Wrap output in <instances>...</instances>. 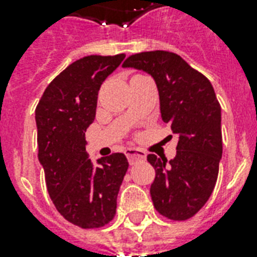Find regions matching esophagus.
<instances>
[{
	"label": "esophagus",
	"mask_w": 257,
	"mask_h": 257,
	"mask_svg": "<svg viewBox=\"0 0 257 257\" xmlns=\"http://www.w3.org/2000/svg\"><path fill=\"white\" fill-rule=\"evenodd\" d=\"M125 155L128 157V161L131 164H135L137 161L145 160V157H147V153L139 148H126L125 149Z\"/></svg>",
	"instance_id": "obj_1"
}]
</instances>
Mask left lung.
Listing matches in <instances>:
<instances>
[{"mask_svg":"<svg viewBox=\"0 0 257 257\" xmlns=\"http://www.w3.org/2000/svg\"><path fill=\"white\" fill-rule=\"evenodd\" d=\"M122 66L152 76L161 118L179 136L175 159L147 157L156 171L151 185L153 205L168 219L188 220L211 197L223 155L221 108L213 86L179 54L165 50L132 54Z\"/></svg>","mask_w":257,"mask_h":257,"instance_id":"left-lung-1","label":"left lung"}]
</instances>
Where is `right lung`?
<instances>
[{
	"label": "right lung",
	"instance_id": "add662e5",
	"mask_svg": "<svg viewBox=\"0 0 257 257\" xmlns=\"http://www.w3.org/2000/svg\"><path fill=\"white\" fill-rule=\"evenodd\" d=\"M125 54L86 56L50 82L36 108L38 160L46 188L64 219L100 228L116 215L117 195L128 171L124 153L89 159L85 132L94 121L101 84Z\"/></svg>",
	"mask_w": 257,
	"mask_h": 257
}]
</instances>
